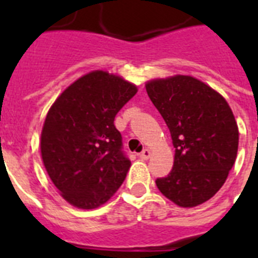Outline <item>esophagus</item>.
Segmentation results:
<instances>
[{"label":"esophagus","instance_id":"esophagus-1","mask_svg":"<svg viewBox=\"0 0 258 258\" xmlns=\"http://www.w3.org/2000/svg\"><path fill=\"white\" fill-rule=\"evenodd\" d=\"M150 155H151V151H150L149 149H145L141 154H139V157H141L142 159H149Z\"/></svg>","mask_w":258,"mask_h":258}]
</instances>
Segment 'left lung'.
Here are the masks:
<instances>
[{
	"mask_svg": "<svg viewBox=\"0 0 258 258\" xmlns=\"http://www.w3.org/2000/svg\"><path fill=\"white\" fill-rule=\"evenodd\" d=\"M147 95L171 134L175 149L169 175L155 180L159 191L182 208L210 200L236 162L238 127L224 97L191 76L146 84Z\"/></svg>",
	"mask_w": 258,
	"mask_h": 258,
	"instance_id": "left-lung-1",
	"label": "left lung"
}]
</instances>
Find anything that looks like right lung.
<instances>
[{
  "mask_svg": "<svg viewBox=\"0 0 258 258\" xmlns=\"http://www.w3.org/2000/svg\"><path fill=\"white\" fill-rule=\"evenodd\" d=\"M135 93L131 83L95 71L71 84L50 107L41 133L42 162L71 205L97 208L125 179L131 161L113 120Z\"/></svg>",
  "mask_w": 258,
  "mask_h": 258,
  "instance_id": "1",
  "label": "right lung"
}]
</instances>
